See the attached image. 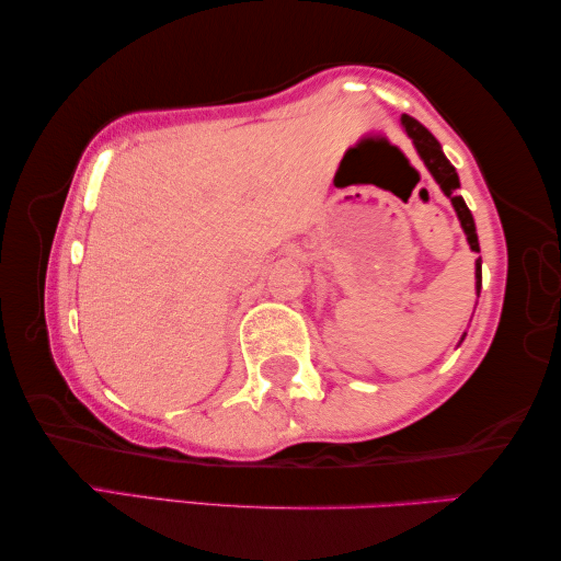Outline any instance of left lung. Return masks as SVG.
I'll use <instances>...</instances> for the list:
<instances>
[{
    "mask_svg": "<svg viewBox=\"0 0 561 561\" xmlns=\"http://www.w3.org/2000/svg\"><path fill=\"white\" fill-rule=\"evenodd\" d=\"M402 126H405V131L410 134V139L415 141V149L420 153V159L425 161V167L433 173L435 181L439 183V188L445 191V196L453 201V206L457 210V216H460V224L467 233V241H470V248L474 253H480V241H477V231H474V218L470 214V208H467L465 198L457 196V188H460V176H457V171L453 163L445 159L443 149H439V144L433 134L427 131L425 126H422L417 118H412L408 114H402ZM482 261L477 259V296H480V288H482Z\"/></svg>",
    "mask_w": 561,
    "mask_h": 561,
    "instance_id": "8db88e82",
    "label": "left lung"
}]
</instances>
